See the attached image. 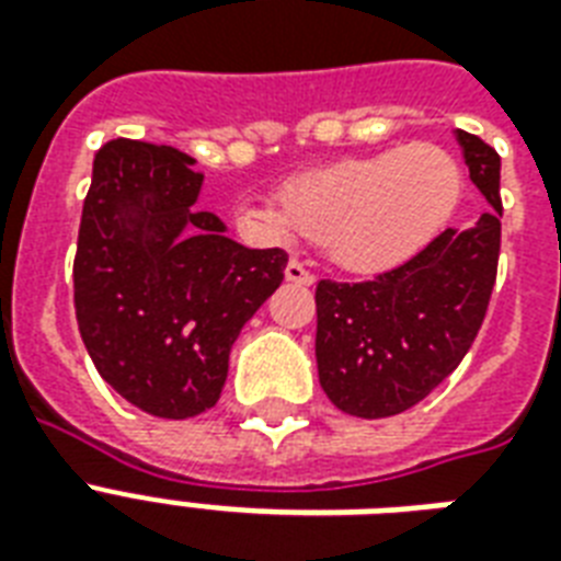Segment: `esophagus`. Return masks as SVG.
<instances>
[{
	"instance_id": "34e87169",
	"label": "esophagus",
	"mask_w": 561,
	"mask_h": 561,
	"mask_svg": "<svg viewBox=\"0 0 561 561\" xmlns=\"http://www.w3.org/2000/svg\"><path fill=\"white\" fill-rule=\"evenodd\" d=\"M285 279L297 282V285H314V273L306 271L297 259H290L288 267H285Z\"/></svg>"
}]
</instances>
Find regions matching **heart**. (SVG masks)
I'll return each instance as SVG.
<instances>
[{
    "instance_id": "b5f03b06",
    "label": "heart",
    "mask_w": 561,
    "mask_h": 561,
    "mask_svg": "<svg viewBox=\"0 0 561 561\" xmlns=\"http://www.w3.org/2000/svg\"><path fill=\"white\" fill-rule=\"evenodd\" d=\"M460 192L451 153L416 142L299 174L285 201H244L238 211L271 241L288 244L308 232L343 271L381 273L439 236Z\"/></svg>"
}]
</instances>
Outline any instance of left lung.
<instances>
[{
    "instance_id": "8db88e82",
    "label": "left lung",
    "mask_w": 561,
    "mask_h": 561,
    "mask_svg": "<svg viewBox=\"0 0 561 561\" xmlns=\"http://www.w3.org/2000/svg\"><path fill=\"white\" fill-rule=\"evenodd\" d=\"M454 139L492 209L375 279L317 282L320 387L350 416L383 419L419 404L466 358L486 317L501 250V157L466 130Z\"/></svg>"
}]
</instances>
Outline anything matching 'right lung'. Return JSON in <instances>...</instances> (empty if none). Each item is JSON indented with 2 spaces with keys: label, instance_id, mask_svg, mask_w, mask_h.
I'll return each instance as SVG.
<instances>
[{
  "label": "right lung",
  "instance_id": "right-lung-1",
  "mask_svg": "<svg viewBox=\"0 0 561 561\" xmlns=\"http://www.w3.org/2000/svg\"><path fill=\"white\" fill-rule=\"evenodd\" d=\"M203 174L169 145L113 139L95 153L75 255V317L99 375L134 408H215L229 350L285 279L288 253L250 250L197 209Z\"/></svg>",
  "mask_w": 561,
  "mask_h": 561
}]
</instances>
